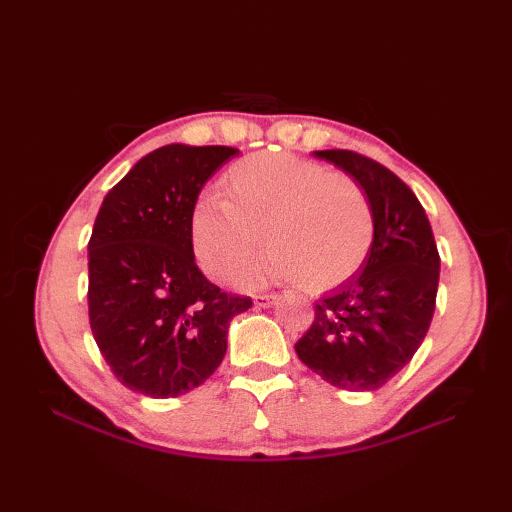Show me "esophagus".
Here are the masks:
<instances>
[{
    "label": "esophagus",
    "instance_id": "1",
    "mask_svg": "<svg viewBox=\"0 0 512 512\" xmlns=\"http://www.w3.org/2000/svg\"><path fill=\"white\" fill-rule=\"evenodd\" d=\"M277 299H279L277 295H255V297H253L257 308H270V306H275Z\"/></svg>",
    "mask_w": 512,
    "mask_h": 512
}]
</instances>
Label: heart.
Wrapping results in <instances>:
<instances>
[{
	"mask_svg": "<svg viewBox=\"0 0 512 512\" xmlns=\"http://www.w3.org/2000/svg\"><path fill=\"white\" fill-rule=\"evenodd\" d=\"M228 200L204 195L191 217L202 268L231 281L264 244L270 255L244 281H303L332 290L350 281L374 246L376 220L354 178L292 154H253L228 167Z\"/></svg>",
	"mask_w": 512,
	"mask_h": 512,
	"instance_id": "heart-1",
	"label": "heart"
}]
</instances>
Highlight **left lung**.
<instances>
[{
	"label": "left lung",
	"mask_w": 512,
	"mask_h": 512,
	"mask_svg": "<svg viewBox=\"0 0 512 512\" xmlns=\"http://www.w3.org/2000/svg\"><path fill=\"white\" fill-rule=\"evenodd\" d=\"M354 178L374 209L376 235L358 273L325 292L297 356L339 389L383 387L416 354L436 310L440 255L424 213L405 182L354 151H312Z\"/></svg>",
	"instance_id": "obj_1"
}]
</instances>
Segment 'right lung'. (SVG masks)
<instances>
[{
    "mask_svg": "<svg viewBox=\"0 0 512 512\" xmlns=\"http://www.w3.org/2000/svg\"><path fill=\"white\" fill-rule=\"evenodd\" d=\"M239 149L165 145L112 187L88 244L90 325L114 376L149 398L202 385L226 354L228 325L253 301L206 279L191 217L213 173Z\"/></svg>",
    "mask_w": 512,
    "mask_h": 512,
    "instance_id": "right-lung-1",
    "label": "right lung"
}]
</instances>
